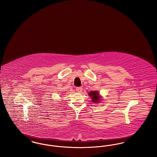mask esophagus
<instances>
[{
    "instance_id": "34e87169",
    "label": "esophagus",
    "mask_w": 157,
    "mask_h": 157,
    "mask_svg": "<svg viewBox=\"0 0 157 157\" xmlns=\"http://www.w3.org/2000/svg\"><path fill=\"white\" fill-rule=\"evenodd\" d=\"M76 90L78 92H81L82 91V87H76Z\"/></svg>"
}]
</instances>
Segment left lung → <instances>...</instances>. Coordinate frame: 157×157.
Instances as JSON below:
<instances>
[{"label": "left lung", "instance_id": "8db88e82", "mask_svg": "<svg viewBox=\"0 0 157 157\" xmlns=\"http://www.w3.org/2000/svg\"><path fill=\"white\" fill-rule=\"evenodd\" d=\"M89 95L92 99V101L95 103H98L100 101V96L98 91H90L89 92Z\"/></svg>", "mask_w": 157, "mask_h": 157}]
</instances>
